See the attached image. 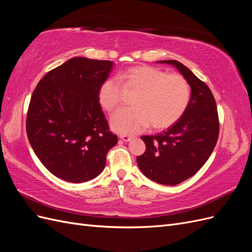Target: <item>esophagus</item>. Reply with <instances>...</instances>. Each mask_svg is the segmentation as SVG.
Masks as SVG:
<instances>
[{
    "label": "esophagus",
    "instance_id": "obj_1",
    "mask_svg": "<svg viewBox=\"0 0 252 252\" xmlns=\"http://www.w3.org/2000/svg\"><path fill=\"white\" fill-rule=\"evenodd\" d=\"M120 139H121L122 141H124V142H129V141H131V140L133 139V136H132V135L121 134V135H120Z\"/></svg>",
    "mask_w": 252,
    "mask_h": 252
}]
</instances>
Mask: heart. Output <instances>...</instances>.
Instances as JSON below:
<instances>
[{
  "mask_svg": "<svg viewBox=\"0 0 252 252\" xmlns=\"http://www.w3.org/2000/svg\"><path fill=\"white\" fill-rule=\"evenodd\" d=\"M118 79L127 91H136L133 107L112 116L110 124L120 133H133L149 125L164 129L173 125L185 113L190 101V85L181 74L157 67L141 65L122 71ZM98 103L107 112L116 110L123 101V89L114 79L106 80L98 88Z\"/></svg>",
  "mask_w": 252,
  "mask_h": 252,
  "instance_id": "obj_1",
  "label": "heart"
}]
</instances>
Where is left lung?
Listing matches in <instances>:
<instances>
[{"label":"left lung","instance_id":"1","mask_svg":"<svg viewBox=\"0 0 252 252\" xmlns=\"http://www.w3.org/2000/svg\"><path fill=\"white\" fill-rule=\"evenodd\" d=\"M175 66L191 87V97L183 117L166 131L143 135L146 151L136 158L141 171L151 181L177 185L199 171L215 149L220 131L216 100L209 87L182 63Z\"/></svg>","mask_w":252,"mask_h":252}]
</instances>
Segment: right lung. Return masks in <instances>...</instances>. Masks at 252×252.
Returning a JSON list of instances; mask_svg holds the SVG:
<instances>
[{
	"mask_svg": "<svg viewBox=\"0 0 252 252\" xmlns=\"http://www.w3.org/2000/svg\"><path fill=\"white\" fill-rule=\"evenodd\" d=\"M112 65L72 58L45 74L33 90L26 118L29 143L42 164L64 181L97 177L118 143L97 98Z\"/></svg>",
	"mask_w": 252,
	"mask_h": 252,
	"instance_id": "right-lung-1",
	"label": "right lung"
}]
</instances>
